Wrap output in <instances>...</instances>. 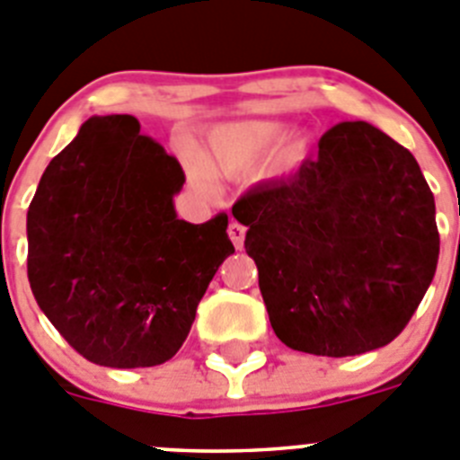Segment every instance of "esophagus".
Returning <instances> with one entry per match:
<instances>
[{
  "mask_svg": "<svg viewBox=\"0 0 460 460\" xmlns=\"http://www.w3.org/2000/svg\"><path fill=\"white\" fill-rule=\"evenodd\" d=\"M229 238H231V243H234L235 250H243V245H245V226L238 225V222H231Z\"/></svg>",
  "mask_w": 460,
  "mask_h": 460,
  "instance_id": "1",
  "label": "esophagus"
}]
</instances>
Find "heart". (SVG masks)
I'll return each mask as SVG.
<instances>
[{
  "instance_id": "heart-1",
  "label": "heart",
  "mask_w": 460,
  "mask_h": 460,
  "mask_svg": "<svg viewBox=\"0 0 460 460\" xmlns=\"http://www.w3.org/2000/svg\"><path fill=\"white\" fill-rule=\"evenodd\" d=\"M307 135L293 132L287 137V123L275 119H245L222 123L208 135L204 151V169L213 176L235 179L266 163L268 172L281 176L291 173L309 158Z\"/></svg>"
}]
</instances>
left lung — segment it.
Masks as SVG:
<instances>
[{
	"label": "left lung",
	"instance_id": "1",
	"mask_svg": "<svg viewBox=\"0 0 460 460\" xmlns=\"http://www.w3.org/2000/svg\"><path fill=\"white\" fill-rule=\"evenodd\" d=\"M270 325L288 349L349 358L387 346L436 275V201L412 153L343 121L291 179L234 206Z\"/></svg>",
	"mask_w": 460,
	"mask_h": 460
}]
</instances>
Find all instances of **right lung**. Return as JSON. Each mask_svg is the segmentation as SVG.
Segmentation results:
<instances>
[{
  "label": "right lung",
  "instance_id": "add662e5",
  "mask_svg": "<svg viewBox=\"0 0 460 460\" xmlns=\"http://www.w3.org/2000/svg\"><path fill=\"white\" fill-rule=\"evenodd\" d=\"M185 173L130 114L91 117L52 158L27 213L40 312L89 362L137 369L179 353L222 261L225 213L179 220Z\"/></svg>",
  "mask_w": 460,
  "mask_h": 460
}]
</instances>
